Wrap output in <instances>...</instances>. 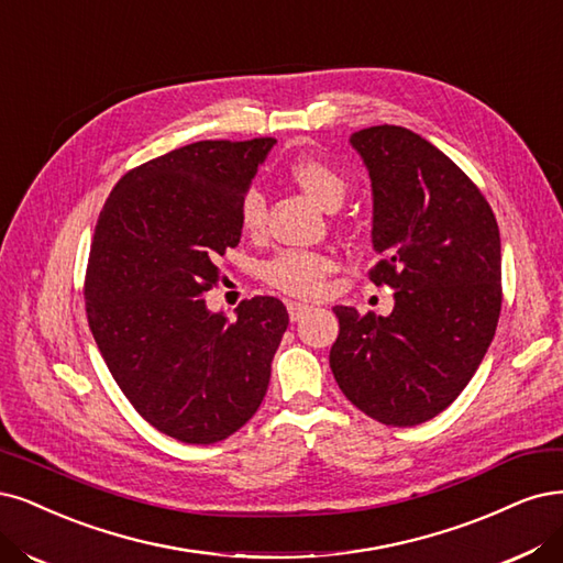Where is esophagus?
<instances>
[{"label": "esophagus", "mask_w": 563, "mask_h": 563, "mask_svg": "<svg viewBox=\"0 0 563 563\" xmlns=\"http://www.w3.org/2000/svg\"><path fill=\"white\" fill-rule=\"evenodd\" d=\"M286 309H288V317H290V321H300V319H302V317H305L312 307L305 305V302L288 300V302H286Z\"/></svg>", "instance_id": "34e87169"}]
</instances>
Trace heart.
<instances>
[{
    "label": "heart",
    "instance_id": "b5f03b06",
    "mask_svg": "<svg viewBox=\"0 0 563 563\" xmlns=\"http://www.w3.org/2000/svg\"><path fill=\"white\" fill-rule=\"evenodd\" d=\"M288 179L298 184L309 198L325 209H335L346 196L344 174L312 153H298L286 165ZM265 225V200L258 190H249L240 205V228L258 235ZM335 269V261L321 251L286 249L261 267V277L290 296H317L325 275Z\"/></svg>",
    "mask_w": 563,
    "mask_h": 563
}]
</instances>
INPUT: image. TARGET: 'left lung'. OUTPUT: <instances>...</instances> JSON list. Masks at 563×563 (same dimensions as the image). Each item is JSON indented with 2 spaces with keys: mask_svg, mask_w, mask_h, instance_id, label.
I'll list each match as a JSON object with an SVG mask.
<instances>
[{
  "mask_svg": "<svg viewBox=\"0 0 563 563\" xmlns=\"http://www.w3.org/2000/svg\"><path fill=\"white\" fill-rule=\"evenodd\" d=\"M373 184L371 279L394 312L335 307L331 371L361 412L417 426L466 389L500 314V235L479 188L440 148L400 125L354 132Z\"/></svg>",
  "mask_w": 563,
  "mask_h": 563,
  "instance_id": "left-lung-1",
  "label": "left lung"
}]
</instances>
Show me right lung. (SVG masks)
<instances>
[{
    "instance_id": "right-lung-1",
    "label": "right lung",
    "mask_w": 563,
    "mask_h": 563,
    "mask_svg": "<svg viewBox=\"0 0 563 563\" xmlns=\"http://www.w3.org/2000/svg\"><path fill=\"white\" fill-rule=\"evenodd\" d=\"M273 137L196 142L128 172L95 225L86 312L100 354L153 429L225 440L256 415L288 325L282 300L209 312L217 258L240 244V205Z\"/></svg>"
}]
</instances>
